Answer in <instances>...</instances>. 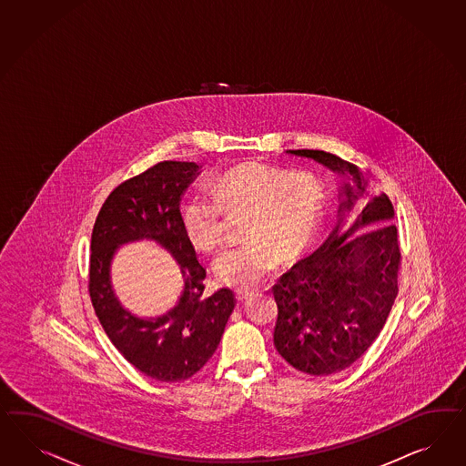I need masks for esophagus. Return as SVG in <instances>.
Masks as SVG:
<instances>
[{"mask_svg": "<svg viewBox=\"0 0 466 466\" xmlns=\"http://www.w3.org/2000/svg\"><path fill=\"white\" fill-rule=\"evenodd\" d=\"M252 291L238 289V291H237V299H238V301H247V299H250V298H252Z\"/></svg>", "mask_w": 466, "mask_h": 466, "instance_id": "34e87169", "label": "esophagus"}]
</instances>
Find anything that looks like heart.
<instances>
[{"label": "heart", "instance_id": "obj_1", "mask_svg": "<svg viewBox=\"0 0 466 466\" xmlns=\"http://www.w3.org/2000/svg\"><path fill=\"white\" fill-rule=\"evenodd\" d=\"M321 209L323 188L313 175L248 161L221 173L211 194H192L180 223L188 241L209 252L221 243L227 213L248 214V241L219 253L213 270L225 286L252 289L279 267L280 257L296 260L309 248Z\"/></svg>", "mask_w": 466, "mask_h": 466}]
</instances>
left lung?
<instances>
[{
  "label": "left lung",
  "mask_w": 466,
  "mask_h": 466,
  "mask_svg": "<svg viewBox=\"0 0 466 466\" xmlns=\"http://www.w3.org/2000/svg\"><path fill=\"white\" fill-rule=\"evenodd\" d=\"M286 153L317 161L352 180L340 187L339 219L329 238L272 288L279 309L274 329L278 352L298 371L329 376L346 370L370 349L395 303L401 257L397 227L391 223L395 211L385 192L374 194L353 227L344 230L345 213L370 195L364 173L319 149ZM372 224L379 227L355 234Z\"/></svg>",
  "instance_id": "left-lung-1"
}]
</instances>
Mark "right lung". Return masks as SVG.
<instances>
[{
    "instance_id": "obj_1",
    "label": "right lung",
    "mask_w": 466,
    "mask_h": 466,
    "mask_svg": "<svg viewBox=\"0 0 466 466\" xmlns=\"http://www.w3.org/2000/svg\"><path fill=\"white\" fill-rule=\"evenodd\" d=\"M192 161H161L116 187L95 221L90 253V298L106 337L124 360L157 381H184L213 358L235 308L228 288L206 296V268L180 223V200L198 178ZM149 238L177 260L185 289L158 318L126 310L111 288L109 268L122 244Z\"/></svg>"
}]
</instances>
